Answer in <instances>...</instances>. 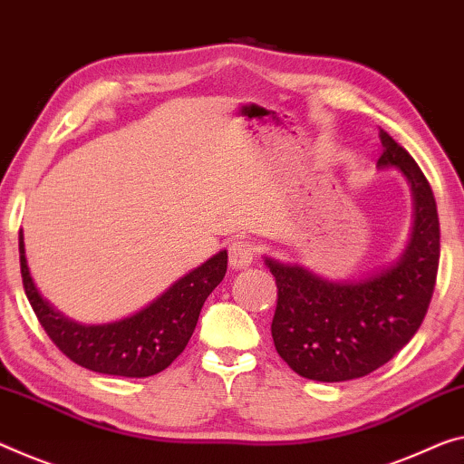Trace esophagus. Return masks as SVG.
<instances>
[{
	"label": "esophagus",
	"mask_w": 464,
	"mask_h": 464,
	"mask_svg": "<svg viewBox=\"0 0 464 464\" xmlns=\"http://www.w3.org/2000/svg\"><path fill=\"white\" fill-rule=\"evenodd\" d=\"M256 255V248L253 242L248 240H234L230 245V267L232 269H245L253 263Z\"/></svg>",
	"instance_id": "esophagus-1"
}]
</instances>
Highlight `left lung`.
<instances>
[{"instance_id":"8db88e82","label":"left lung","mask_w":464,"mask_h":464,"mask_svg":"<svg viewBox=\"0 0 464 464\" xmlns=\"http://www.w3.org/2000/svg\"><path fill=\"white\" fill-rule=\"evenodd\" d=\"M377 168H396L415 201L411 240L394 266L362 280L334 282L266 256L276 277L272 338L292 372L315 382L369 375L409 344L430 309L440 263L436 198L421 168L380 128Z\"/></svg>"}]
</instances>
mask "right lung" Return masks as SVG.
I'll use <instances>...</instances> for the list:
<instances>
[{"instance_id": "obj_1", "label": "right lung", "mask_w": 464, "mask_h": 464, "mask_svg": "<svg viewBox=\"0 0 464 464\" xmlns=\"http://www.w3.org/2000/svg\"><path fill=\"white\" fill-rule=\"evenodd\" d=\"M18 246L26 298L47 336L76 365L120 377H149L172 365L195 332L205 298L224 280L227 267V253L219 251L130 317L87 325L63 317L39 295L26 266L23 232Z\"/></svg>"}]
</instances>
